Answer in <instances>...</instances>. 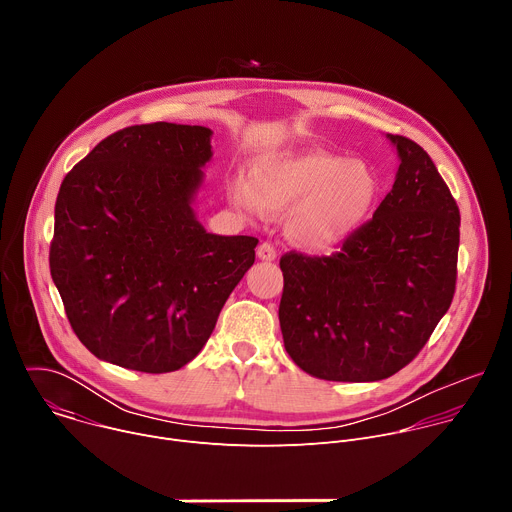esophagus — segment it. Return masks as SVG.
Listing matches in <instances>:
<instances>
[{
	"instance_id": "obj_1",
	"label": "esophagus",
	"mask_w": 512,
	"mask_h": 512,
	"mask_svg": "<svg viewBox=\"0 0 512 512\" xmlns=\"http://www.w3.org/2000/svg\"><path fill=\"white\" fill-rule=\"evenodd\" d=\"M257 257H259L261 261H275L277 251H275V247H273L271 243H261V245L257 247Z\"/></svg>"
}]
</instances>
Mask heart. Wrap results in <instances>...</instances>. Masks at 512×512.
<instances>
[{"mask_svg":"<svg viewBox=\"0 0 512 512\" xmlns=\"http://www.w3.org/2000/svg\"><path fill=\"white\" fill-rule=\"evenodd\" d=\"M227 198L255 218L291 208L289 239L302 249L328 253L371 221L381 182L360 160L318 148L283 150L259 156L249 168V180L229 182Z\"/></svg>","mask_w":512,"mask_h":512,"instance_id":"b5f03b06","label":"heart"}]
</instances>
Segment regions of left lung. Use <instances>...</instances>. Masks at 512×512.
<instances>
[{
    "mask_svg": "<svg viewBox=\"0 0 512 512\" xmlns=\"http://www.w3.org/2000/svg\"><path fill=\"white\" fill-rule=\"evenodd\" d=\"M395 184L340 253L281 257L279 326L287 354L312 377L373 383L409 364L456 289L460 210L431 158L387 133Z\"/></svg>",
    "mask_w": 512,
    "mask_h": 512,
    "instance_id": "obj_1",
    "label": "left lung"
}]
</instances>
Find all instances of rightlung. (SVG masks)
<instances>
[{
    "instance_id": "1",
    "label": "right lung",
    "mask_w": 512,
    "mask_h": 512,
    "mask_svg": "<svg viewBox=\"0 0 512 512\" xmlns=\"http://www.w3.org/2000/svg\"><path fill=\"white\" fill-rule=\"evenodd\" d=\"M210 137L202 125H131L60 184L52 281L72 330L105 362L182 369L255 263V237L212 235L196 218Z\"/></svg>"
}]
</instances>
